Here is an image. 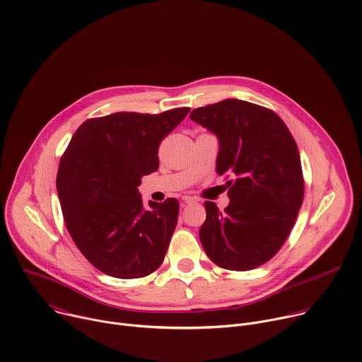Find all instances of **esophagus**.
Segmentation results:
<instances>
[{"instance_id": "obj_1", "label": "esophagus", "mask_w": 362, "mask_h": 362, "mask_svg": "<svg viewBox=\"0 0 362 362\" xmlns=\"http://www.w3.org/2000/svg\"><path fill=\"white\" fill-rule=\"evenodd\" d=\"M182 200H183L186 204H192V203H196V202H197V200H196L194 197H192V196H183Z\"/></svg>"}]
</instances>
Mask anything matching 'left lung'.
<instances>
[{
	"label": "left lung",
	"mask_w": 362,
	"mask_h": 362,
	"mask_svg": "<svg viewBox=\"0 0 362 362\" xmlns=\"http://www.w3.org/2000/svg\"><path fill=\"white\" fill-rule=\"evenodd\" d=\"M190 119L218 137L216 173L232 177L223 212L215 202H204L202 246L221 268L253 269L281 249L300 209L296 143L276 113L243 100L194 109Z\"/></svg>",
	"instance_id": "8db88e82"
}]
</instances>
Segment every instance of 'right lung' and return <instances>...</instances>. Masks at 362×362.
<instances>
[{"instance_id":"1","label":"right lung","mask_w":362,"mask_h":362,"mask_svg":"<svg viewBox=\"0 0 362 362\" xmlns=\"http://www.w3.org/2000/svg\"><path fill=\"white\" fill-rule=\"evenodd\" d=\"M190 112L113 113L84 122L64 151L57 193L67 230L103 274L134 279L156 271L177 223L179 202L143 204L139 186L159 169L158 150Z\"/></svg>"}]
</instances>
